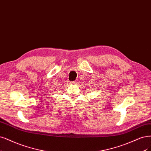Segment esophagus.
<instances>
[{"instance_id": "1", "label": "esophagus", "mask_w": 151, "mask_h": 151, "mask_svg": "<svg viewBox=\"0 0 151 151\" xmlns=\"http://www.w3.org/2000/svg\"><path fill=\"white\" fill-rule=\"evenodd\" d=\"M70 84H77V81H71V82H70Z\"/></svg>"}]
</instances>
